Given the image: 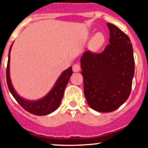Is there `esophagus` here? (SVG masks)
<instances>
[{
  "mask_svg": "<svg viewBox=\"0 0 148 148\" xmlns=\"http://www.w3.org/2000/svg\"><path fill=\"white\" fill-rule=\"evenodd\" d=\"M80 69H81V67H80V65L79 64H75L73 66V71L74 72H78V71H79Z\"/></svg>",
  "mask_w": 148,
  "mask_h": 148,
  "instance_id": "obj_1",
  "label": "esophagus"
}]
</instances>
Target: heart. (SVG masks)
I'll use <instances>...</instances> for the list:
<instances>
[{"instance_id": "1", "label": "heart", "mask_w": 148, "mask_h": 148, "mask_svg": "<svg viewBox=\"0 0 148 148\" xmlns=\"http://www.w3.org/2000/svg\"><path fill=\"white\" fill-rule=\"evenodd\" d=\"M105 42V36L102 32H98L92 37L89 44V49L93 51L99 50Z\"/></svg>"}]
</instances>
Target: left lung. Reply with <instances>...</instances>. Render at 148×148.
<instances>
[{
    "label": "left lung",
    "mask_w": 148,
    "mask_h": 148,
    "mask_svg": "<svg viewBox=\"0 0 148 148\" xmlns=\"http://www.w3.org/2000/svg\"><path fill=\"white\" fill-rule=\"evenodd\" d=\"M110 44L99 53L86 51L81 58L84 92L91 108L110 112L130 95L135 59L130 39L118 27L107 23Z\"/></svg>",
    "instance_id": "8db88e82"
}]
</instances>
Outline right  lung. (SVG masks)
Listing matches in <instances>:
<instances>
[{"instance_id": "obj_1", "label": "right lung", "mask_w": 148, "mask_h": 148, "mask_svg": "<svg viewBox=\"0 0 148 148\" xmlns=\"http://www.w3.org/2000/svg\"><path fill=\"white\" fill-rule=\"evenodd\" d=\"M12 44L9 49L8 53V64L6 69V81L8 87L9 89L10 93L13 97L16 99L18 103L25 110L34 114V115L43 116L49 114L54 112L59 107L61 101L64 96V92L66 86L68 84L70 77L72 74V67L70 66L64 71L62 72L60 77L55 83L54 86L51 90L42 99H40L36 101H29L21 97L15 91L11 81L10 79V52L11 49Z\"/></svg>"}]
</instances>
